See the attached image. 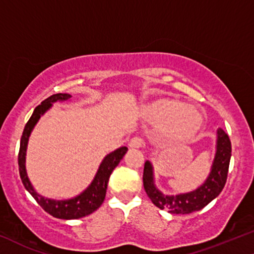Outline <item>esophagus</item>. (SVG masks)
I'll return each instance as SVG.
<instances>
[{
	"instance_id": "34e87169",
	"label": "esophagus",
	"mask_w": 254,
	"mask_h": 254,
	"mask_svg": "<svg viewBox=\"0 0 254 254\" xmlns=\"http://www.w3.org/2000/svg\"><path fill=\"white\" fill-rule=\"evenodd\" d=\"M129 146L132 149H139V147L144 146V139L142 137H133L131 138L129 142Z\"/></svg>"
}]
</instances>
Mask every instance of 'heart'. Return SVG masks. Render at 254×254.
Here are the masks:
<instances>
[{"label":"heart","instance_id":"heart-1","mask_svg":"<svg viewBox=\"0 0 254 254\" xmlns=\"http://www.w3.org/2000/svg\"><path fill=\"white\" fill-rule=\"evenodd\" d=\"M150 118L155 123L164 124L163 133L170 142L190 139L203 124V116L197 108L176 99L157 103L151 109Z\"/></svg>","mask_w":254,"mask_h":254}]
</instances>
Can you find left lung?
Here are the masks:
<instances>
[{
  "instance_id": "8db88e82",
  "label": "left lung",
  "mask_w": 254,
  "mask_h": 254,
  "mask_svg": "<svg viewBox=\"0 0 254 254\" xmlns=\"http://www.w3.org/2000/svg\"><path fill=\"white\" fill-rule=\"evenodd\" d=\"M231 142L225 131L217 129L216 155H214L211 171L200 186L186 193L166 194L157 188L153 176V166L146 160L144 164L143 184L146 194L153 204L160 210H168L170 213L189 214L199 211L217 198L224 189L229 172L231 159Z\"/></svg>"
}]
</instances>
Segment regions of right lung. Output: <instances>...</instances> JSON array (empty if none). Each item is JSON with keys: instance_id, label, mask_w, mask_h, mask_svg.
Instances as JSON below:
<instances>
[{"instance_id": "obj_1", "label": "right lung", "mask_w": 254, "mask_h": 254, "mask_svg": "<svg viewBox=\"0 0 254 254\" xmlns=\"http://www.w3.org/2000/svg\"><path fill=\"white\" fill-rule=\"evenodd\" d=\"M70 98H71V95L69 94L53 95L47 99H44L35 109L30 120L28 121V123L24 127L23 133H22L21 137L20 152H18V169H20V176L25 190L33 195L35 200L37 201L38 205L46 212L55 218H60V219H78V218L89 216L90 213L95 212L103 204L110 175L115 168L120 164V162L123 159L124 155L127 151V146H122L120 149L112 151V152L105 156L101 164H99V168L92 182L90 183V185L84 191L77 194L76 197L57 200V199L47 198L44 195L37 193L33 184H31L30 179L28 177L27 169H25V155H27L29 137H30L31 131L34 130L35 125L37 124L40 118L53 107L54 103L69 101Z\"/></svg>"}]
</instances>
